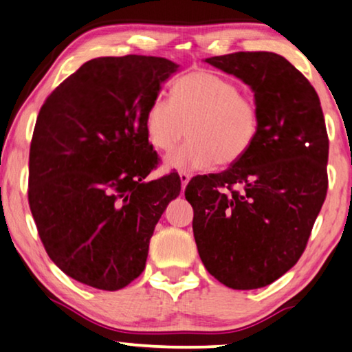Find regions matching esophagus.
<instances>
[{"label": "esophagus", "mask_w": 352, "mask_h": 352, "mask_svg": "<svg viewBox=\"0 0 352 352\" xmlns=\"http://www.w3.org/2000/svg\"><path fill=\"white\" fill-rule=\"evenodd\" d=\"M179 177H181L182 188H186V186L188 184V181H190V177H192V175H190V173H187V171H181V173H179Z\"/></svg>", "instance_id": "34e87169"}]
</instances>
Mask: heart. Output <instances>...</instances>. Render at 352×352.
<instances>
[{"label":"heart","instance_id":"1","mask_svg":"<svg viewBox=\"0 0 352 352\" xmlns=\"http://www.w3.org/2000/svg\"><path fill=\"white\" fill-rule=\"evenodd\" d=\"M258 124L256 102L239 94L232 80L207 70L177 79L171 98L157 96L145 113L146 137L155 151L170 153L188 128L190 140L165 162L176 170L235 164L254 143Z\"/></svg>","mask_w":352,"mask_h":352}]
</instances>
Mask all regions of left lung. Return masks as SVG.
<instances>
[{"label": "left lung", "mask_w": 352, "mask_h": 352, "mask_svg": "<svg viewBox=\"0 0 352 352\" xmlns=\"http://www.w3.org/2000/svg\"><path fill=\"white\" fill-rule=\"evenodd\" d=\"M254 91L258 132L228 170L186 187L204 267L229 289L270 285L306 250L327 193V138L320 98L279 54L240 51L206 59Z\"/></svg>", "instance_id": "8db88e82"}]
</instances>
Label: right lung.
<instances>
[{"mask_svg": "<svg viewBox=\"0 0 352 352\" xmlns=\"http://www.w3.org/2000/svg\"><path fill=\"white\" fill-rule=\"evenodd\" d=\"M164 57L85 62L40 109L30 151L31 214L51 261L80 284L120 290L145 270L149 240L171 199L176 171L159 164L145 113L177 70Z\"/></svg>", "mask_w": 352, "mask_h": 352, "instance_id": "right-lung-1", "label": "right lung"}]
</instances>
